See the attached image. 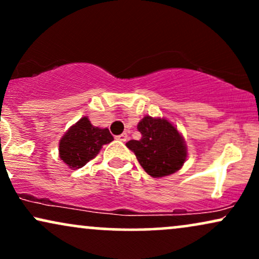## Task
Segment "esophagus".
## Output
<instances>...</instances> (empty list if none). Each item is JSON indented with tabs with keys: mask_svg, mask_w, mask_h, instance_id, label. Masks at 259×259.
<instances>
[{
	"mask_svg": "<svg viewBox=\"0 0 259 259\" xmlns=\"http://www.w3.org/2000/svg\"><path fill=\"white\" fill-rule=\"evenodd\" d=\"M115 139H117V140H119V141H123V142H125L126 140H127V134H126V133H123V134H120V135L115 136Z\"/></svg>",
	"mask_w": 259,
	"mask_h": 259,
	"instance_id": "esophagus-1",
	"label": "esophagus"
}]
</instances>
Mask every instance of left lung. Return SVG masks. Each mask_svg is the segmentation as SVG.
<instances>
[{"mask_svg": "<svg viewBox=\"0 0 259 259\" xmlns=\"http://www.w3.org/2000/svg\"><path fill=\"white\" fill-rule=\"evenodd\" d=\"M140 140H130L126 147L135 153L141 167L153 178L178 171L186 160L187 150L183 136L164 118H142L138 124Z\"/></svg>", "mask_w": 259, "mask_h": 259, "instance_id": "obj_1", "label": "left lung"}]
</instances>
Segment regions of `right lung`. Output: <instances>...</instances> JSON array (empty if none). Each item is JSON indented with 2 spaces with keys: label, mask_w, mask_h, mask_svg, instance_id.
I'll return each instance as SVG.
<instances>
[{
  "label": "right lung",
  "mask_w": 259,
  "mask_h": 259,
  "mask_svg": "<svg viewBox=\"0 0 259 259\" xmlns=\"http://www.w3.org/2000/svg\"><path fill=\"white\" fill-rule=\"evenodd\" d=\"M111 141L113 136L108 129L94 126L88 117H82L59 141V157L70 169L82 168Z\"/></svg>",
  "instance_id": "add662e5"
}]
</instances>
